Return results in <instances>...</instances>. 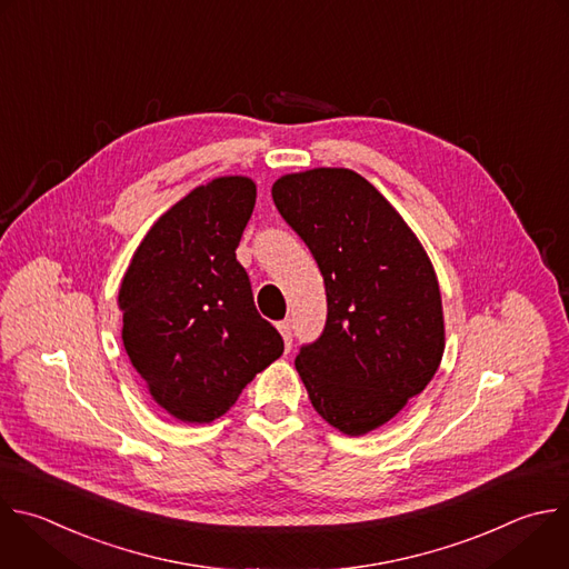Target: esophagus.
<instances>
[{"mask_svg": "<svg viewBox=\"0 0 569 569\" xmlns=\"http://www.w3.org/2000/svg\"><path fill=\"white\" fill-rule=\"evenodd\" d=\"M277 328H279L283 341H286V350H290V348H292V321H290V319H283V321L277 323Z\"/></svg>", "mask_w": 569, "mask_h": 569, "instance_id": "34e87169", "label": "esophagus"}]
</instances>
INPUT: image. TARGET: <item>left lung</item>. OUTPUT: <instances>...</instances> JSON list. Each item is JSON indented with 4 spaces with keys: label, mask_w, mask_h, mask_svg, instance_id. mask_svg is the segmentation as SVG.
I'll use <instances>...</instances> for the list:
<instances>
[{
    "label": "left lung",
    "mask_w": 569,
    "mask_h": 569,
    "mask_svg": "<svg viewBox=\"0 0 569 569\" xmlns=\"http://www.w3.org/2000/svg\"><path fill=\"white\" fill-rule=\"evenodd\" d=\"M272 199L326 286V326L295 366L315 411L346 436H363L420 396L440 366L433 266L391 203L350 169L288 173Z\"/></svg>",
    "instance_id": "1"
}]
</instances>
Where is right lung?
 I'll use <instances>...</instances> for the list:
<instances>
[{
  "instance_id": "right-lung-1",
  "label": "right lung",
  "mask_w": 569,
  "mask_h": 569,
  "mask_svg": "<svg viewBox=\"0 0 569 569\" xmlns=\"http://www.w3.org/2000/svg\"><path fill=\"white\" fill-rule=\"evenodd\" d=\"M254 201L257 187L243 176L197 187L153 223L122 279L124 350L180 422L221 418L283 352L237 261Z\"/></svg>"
}]
</instances>
